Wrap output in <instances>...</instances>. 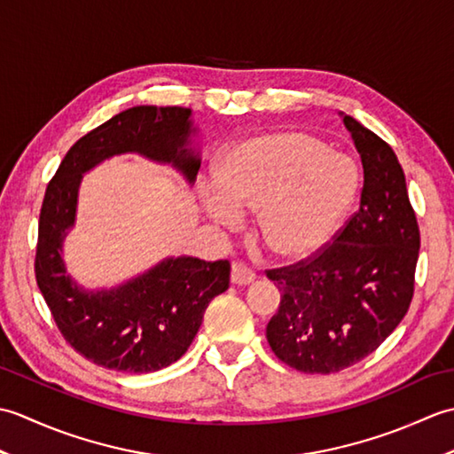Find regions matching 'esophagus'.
Returning a JSON list of instances; mask_svg holds the SVG:
<instances>
[{
	"label": "esophagus",
	"instance_id": "34e87169",
	"mask_svg": "<svg viewBox=\"0 0 454 454\" xmlns=\"http://www.w3.org/2000/svg\"><path fill=\"white\" fill-rule=\"evenodd\" d=\"M255 281V273L244 263H234L232 265V283L242 286V285H249Z\"/></svg>",
	"mask_w": 454,
	"mask_h": 454
}]
</instances>
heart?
Wrapping results in <instances>:
<instances>
[{
    "mask_svg": "<svg viewBox=\"0 0 454 454\" xmlns=\"http://www.w3.org/2000/svg\"><path fill=\"white\" fill-rule=\"evenodd\" d=\"M359 173L345 153L298 130L232 144L202 192L210 220L234 228L257 210L255 232L275 257L301 262L332 242L349 212Z\"/></svg>",
    "mask_w": 454,
    "mask_h": 454,
    "instance_id": "1",
    "label": "heart"
}]
</instances>
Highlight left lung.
I'll list each match as a JSON object with an SVG mask.
<instances>
[{"label":"left lung","instance_id":"obj_1","mask_svg":"<svg viewBox=\"0 0 454 454\" xmlns=\"http://www.w3.org/2000/svg\"><path fill=\"white\" fill-rule=\"evenodd\" d=\"M361 156V205L310 262L267 277L281 304L267 324L273 353L306 374L343 371L371 355L406 316L413 296L419 228L396 153L340 113Z\"/></svg>","mask_w":454,"mask_h":454}]
</instances>
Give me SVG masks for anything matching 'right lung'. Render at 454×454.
I'll return each mask as SVG.
<instances>
[{
    "mask_svg": "<svg viewBox=\"0 0 454 454\" xmlns=\"http://www.w3.org/2000/svg\"><path fill=\"white\" fill-rule=\"evenodd\" d=\"M185 107L137 105L85 134L48 183L35 259L36 283L58 330L75 351L105 369L153 372L181 359L212 298L230 285V263L166 257L111 288H85L66 273L64 239L75 226L82 179L101 161L138 153L171 166L192 185L200 168L199 130Z\"/></svg>",
    "mask_w": 454,
    "mask_h": 454,
    "instance_id": "obj_1",
    "label": "right lung"
}]
</instances>
